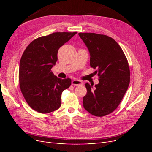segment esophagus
<instances>
[{"instance_id": "1", "label": "esophagus", "mask_w": 152, "mask_h": 152, "mask_svg": "<svg viewBox=\"0 0 152 152\" xmlns=\"http://www.w3.org/2000/svg\"><path fill=\"white\" fill-rule=\"evenodd\" d=\"M83 84V82L80 80H74L72 81V85L74 86H81Z\"/></svg>"}]
</instances>
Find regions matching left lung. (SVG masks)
<instances>
[{
	"instance_id": "obj_1",
	"label": "left lung",
	"mask_w": 152,
	"mask_h": 152,
	"mask_svg": "<svg viewBox=\"0 0 152 152\" xmlns=\"http://www.w3.org/2000/svg\"><path fill=\"white\" fill-rule=\"evenodd\" d=\"M90 53V66L96 69L99 83H86L83 107L97 116L110 114L118 108L130 82L128 61L119 45L111 37L93 33H80Z\"/></svg>"
}]
</instances>
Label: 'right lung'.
Returning a JSON list of instances; mask_svg holds the SVG:
<instances>
[{
    "mask_svg": "<svg viewBox=\"0 0 152 152\" xmlns=\"http://www.w3.org/2000/svg\"><path fill=\"white\" fill-rule=\"evenodd\" d=\"M77 32H57L39 37L28 44L19 63V83L23 96L34 110L47 114L61 106V94L71 85L51 72L57 52Z\"/></svg>",
    "mask_w": 152,
    "mask_h": 152,
    "instance_id": "add662e5",
    "label": "right lung"
}]
</instances>
